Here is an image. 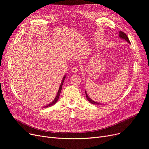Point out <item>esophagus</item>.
Returning a JSON list of instances; mask_svg holds the SVG:
<instances>
[{"mask_svg":"<svg viewBox=\"0 0 149 149\" xmlns=\"http://www.w3.org/2000/svg\"><path fill=\"white\" fill-rule=\"evenodd\" d=\"M71 70H72V72L73 73H77L78 72V70H79V67H78V66H74V67H73L72 68Z\"/></svg>","mask_w":149,"mask_h":149,"instance_id":"1","label":"esophagus"}]
</instances>
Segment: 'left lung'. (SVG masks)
I'll return each instance as SVG.
<instances>
[{
	"mask_svg": "<svg viewBox=\"0 0 149 149\" xmlns=\"http://www.w3.org/2000/svg\"><path fill=\"white\" fill-rule=\"evenodd\" d=\"M119 35H120V37L121 38L125 39V40H126L129 43H130L129 39L128 37L127 36L126 34H125L124 32H122V31H120V34H119ZM85 93H86V97L87 100L89 101V102H90L91 103L93 104H98V105H101V104H102L99 103H97V102H95V101H93L92 100H91V99L88 97V95H87L86 92H85Z\"/></svg>",
	"mask_w": 149,
	"mask_h": 149,
	"instance_id": "left-lung-1",
	"label": "left lung"
}]
</instances>
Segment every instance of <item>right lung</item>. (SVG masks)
I'll return each instance as SVG.
<instances>
[{"label": "right lung", "mask_w": 149, "mask_h": 149, "mask_svg": "<svg viewBox=\"0 0 149 149\" xmlns=\"http://www.w3.org/2000/svg\"><path fill=\"white\" fill-rule=\"evenodd\" d=\"M65 76H64V77H63V80H62V81H61V84H60V88H59V89H58V93H57V96L56 97V98H55V99L54 100V101H52V103H51L49 104H48L47 106H45L44 107H50V106H52V105H54V104H56V103H57V101H58V98H59V96H60V93H61V88H62V86H63V82H64V80H65Z\"/></svg>", "instance_id": "obj_1"}]
</instances>
